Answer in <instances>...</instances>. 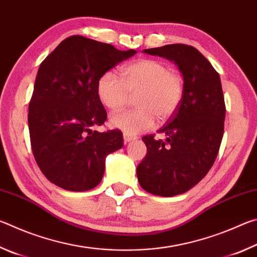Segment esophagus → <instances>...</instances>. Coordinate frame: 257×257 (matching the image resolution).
<instances>
[{
  "label": "esophagus",
  "mask_w": 257,
  "mask_h": 257,
  "mask_svg": "<svg viewBox=\"0 0 257 257\" xmlns=\"http://www.w3.org/2000/svg\"><path fill=\"white\" fill-rule=\"evenodd\" d=\"M135 139H136V137L133 136V135L127 134V133L123 134V141H124L125 144H127V143H129V142H132V141H135Z\"/></svg>",
  "instance_id": "1"
}]
</instances>
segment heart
I'll return each mask as SVG.
<instances>
[{
  "label": "heart",
  "instance_id": "1",
  "mask_svg": "<svg viewBox=\"0 0 257 257\" xmlns=\"http://www.w3.org/2000/svg\"><path fill=\"white\" fill-rule=\"evenodd\" d=\"M122 79L111 71L103 73L97 81V94L104 106L120 111L130 95L134 110L111 116L112 127L136 135L154 127L156 118L164 121L178 110L184 96L180 76L158 60L142 59L121 69Z\"/></svg>",
  "mask_w": 257,
  "mask_h": 257
}]
</instances>
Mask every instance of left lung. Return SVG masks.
Listing matches in <instances>:
<instances>
[{
    "label": "left lung",
    "instance_id": "obj_1",
    "mask_svg": "<svg viewBox=\"0 0 257 257\" xmlns=\"http://www.w3.org/2000/svg\"><path fill=\"white\" fill-rule=\"evenodd\" d=\"M172 61L184 79V96L178 110L158 133L143 137L147 147L137 167L143 189L172 197L197 185L210 171L223 137L225 105L219 73L201 52L185 44L143 51Z\"/></svg>",
    "mask_w": 257,
    "mask_h": 257
}]
</instances>
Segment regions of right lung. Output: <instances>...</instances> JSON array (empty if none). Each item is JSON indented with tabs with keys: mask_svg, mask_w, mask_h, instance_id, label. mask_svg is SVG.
<instances>
[{
	"mask_svg": "<svg viewBox=\"0 0 257 257\" xmlns=\"http://www.w3.org/2000/svg\"><path fill=\"white\" fill-rule=\"evenodd\" d=\"M136 53L71 36L41 63L28 127L35 160L54 185L70 191L94 188L103 178L106 156L123 146L120 130H93L106 120L97 81Z\"/></svg>",
	"mask_w": 257,
	"mask_h": 257,
	"instance_id": "obj_1",
	"label": "right lung"
}]
</instances>
